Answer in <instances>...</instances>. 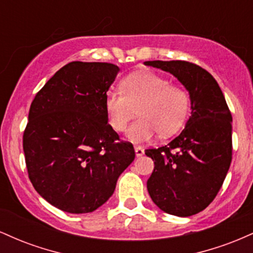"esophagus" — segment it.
I'll return each mask as SVG.
<instances>
[{
  "mask_svg": "<svg viewBox=\"0 0 253 253\" xmlns=\"http://www.w3.org/2000/svg\"><path fill=\"white\" fill-rule=\"evenodd\" d=\"M134 150H135V156L136 157H141V156L144 155V152H145L144 149L141 146H135Z\"/></svg>",
  "mask_w": 253,
  "mask_h": 253,
  "instance_id": "esophagus-1",
  "label": "esophagus"
}]
</instances>
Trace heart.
<instances>
[{
  "mask_svg": "<svg viewBox=\"0 0 253 253\" xmlns=\"http://www.w3.org/2000/svg\"><path fill=\"white\" fill-rule=\"evenodd\" d=\"M109 125L123 132L135 115L139 119L127 132L133 143L149 141L159 133H175L187 119L190 97L182 86L169 84L168 80L153 72L140 71L121 82V92L110 90L104 100Z\"/></svg>",
  "mask_w": 253,
  "mask_h": 253,
  "instance_id": "obj_1",
  "label": "heart"
}]
</instances>
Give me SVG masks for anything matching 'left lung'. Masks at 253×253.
<instances>
[{
  "label": "left lung",
  "instance_id": "8db88e82",
  "mask_svg": "<svg viewBox=\"0 0 253 253\" xmlns=\"http://www.w3.org/2000/svg\"><path fill=\"white\" fill-rule=\"evenodd\" d=\"M145 65L170 72L189 91L191 115L168 145L149 149L155 162L147 190L165 213L190 216L215 199L232 162V115L214 77L184 60H152Z\"/></svg>",
  "mask_w": 253,
  "mask_h": 253
}]
</instances>
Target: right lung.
I'll return each instance as SVG.
<instances>
[{
	"label": "right lung",
	"instance_id": "obj_1",
	"mask_svg": "<svg viewBox=\"0 0 253 253\" xmlns=\"http://www.w3.org/2000/svg\"><path fill=\"white\" fill-rule=\"evenodd\" d=\"M119 70L110 63L71 62L31 104L24 132L28 177L40 196L68 213L101 207L134 161L133 145L120 140L104 107Z\"/></svg>",
	"mask_w": 253,
	"mask_h": 253
}]
</instances>
